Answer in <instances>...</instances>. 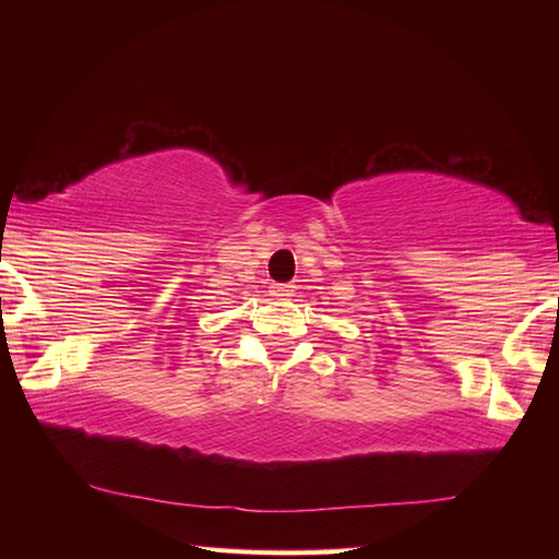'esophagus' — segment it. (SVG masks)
I'll return each instance as SVG.
<instances>
[{
    "label": "esophagus",
    "instance_id": "1",
    "mask_svg": "<svg viewBox=\"0 0 559 559\" xmlns=\"http://www.w3.org/2000/svg\"><path fill=\"white\" fill-rule=\"evenodd\" d=\"M273 296H278V298L290 296V286H288V283H273Z\"/></svg>",
    "mask_w": 559,
    "mask_h": 559
}]
</instances>
